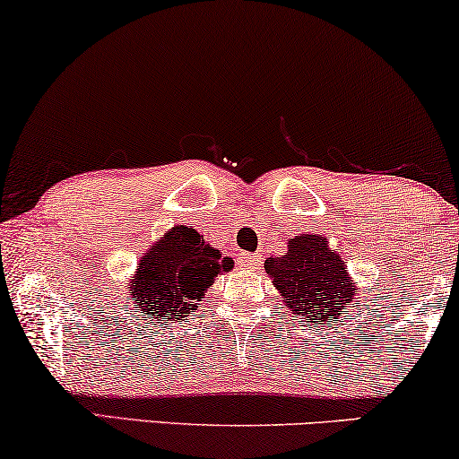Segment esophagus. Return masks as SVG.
<instances>
[{"label":"esophagus","instance_id":"esophagus-1","mask_svg":"<svg viewBox=\"0 0 459 459\" xmlns=\"http://www.w3.org/2000/svg\"><path fill=\"white\" fill-rule=\"evenodd\" d=\"M238 265L248 267V269H261V259L256 255L240 253V256H238Z\"/></svg>","mask_w":459,"mask_h":459}]
</instances>
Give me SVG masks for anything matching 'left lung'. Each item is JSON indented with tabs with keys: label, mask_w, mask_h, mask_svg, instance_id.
I'll list each match as a JSON object with an SVG mask.
<instances>
[{
	"label": "left lung",
	"mask_w": 459,
	"mask_h": 459,
	"mask_svg": "<svg viewBox=\"0 0 459 459\" xmlns=\"http://www.w3.org/2000/svg\"><path fill=\"white\" fill-rule=\"evenodd\" d=\"M265 272L284 297L288 309L309 319H334L353 300L347 267L332 253L325 238L297 236L284 256L265 261Z\"/></svg>",
	"instance_id": "1"
}]
</instances>
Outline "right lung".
<instances>
[{
  "label": "right lung",
  "instance_id": "1",
  "mask_svg": "<svg viewBox=\"0 0 459 459\" xmlns=\"http://www.w3.org/2000/svg\"><path fill=\"white\" fill-rule=\"evenodd\" d=\"M231 267L234 261L204 244L196 230L179 225L140 261L131 292L150 317H171L194 309V300Z\"/></svg>",
  "mask_w": 459,
  "mask_h": 459
}]
</instances>
